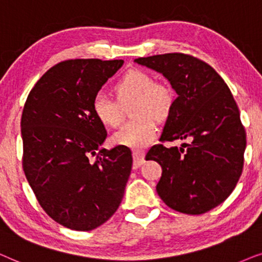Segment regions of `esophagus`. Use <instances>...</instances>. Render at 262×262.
Instances as JSON below:
<instances>
[{"label": "esophagus", "instance_id": "obj_1", "mask_svg": "<svg viewBox=\"0 0 262 262\" xmlns=\"http://www.w3.org/2000/svg\"><path fill=\"white\" fill-rule=\"evenodd\" d=\"M133 159L135 165H141L145 162V153L142 151H133Z\"/></svg>", "mask_w": 262, "mask_h": 262}]
</instances>
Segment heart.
Listing matches in <instances>:
<instances>
[{
  "label": "heart",
  "mask_w": 262,
  "mask_h": 262,
  "mask_svg": "<svg viewBox=\"0 0 262 262\" xmlns=\"http://www.w3.org/2000/svg\"><path fill=\"white\" fill-rule=\"evenodd\" d=\"M121 104L135 100L133 116L120 130L113 134V142L125 147L142 149L152 144L157 135L156 120H165L175 104V93L165 82H156L148 73L129 71L115 86ZM92 110L100 123L117 127L121 123V105L100 91L92 102Z\"/></svg>",
  "instance_id": "obj_1"
}]
</instances>
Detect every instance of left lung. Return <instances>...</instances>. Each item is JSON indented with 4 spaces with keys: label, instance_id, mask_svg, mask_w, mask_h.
I'll use <instances>...</instances> for the list:
<instances>
[{
    "label": "left lung",
    "instance_id": "obj_1",
    "mask_svg": "<svg viewBox=\"0 0 262 262\" xmlns=\"http://www.w3.org/2000/svg\"><path fill=\"white\" fill-rule=\"evenodd\" d=\"M134 62L160 73L177 93L159 141L189 140L180 148L156 145L147 152L146 159L163 170L157 193L182 213L217 207L238 182L247 144L231 91L211 66L193 56L175 52Z\"/></svg>",
    "mask_w": 262,
    "mask_h": 262
}]
</instances>
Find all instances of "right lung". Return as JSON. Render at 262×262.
Here are the masks:
<instances>
[{
	"mask_svg": "<svg viewBox=\"0 0 262 262\" xmlns=\"http://www.w3.org/2000/svg\"><path fill=\"white\" fill-rule=\"evenodd\" d=\"M122 60H68L31 90L21 116L23 166L43 210L66 228L90 231L113 215L132 171L130 149L106 139L92 102ZM91 155H97L95 162Z\"/></svg>",
	"mask_w": 262,
	"mask_h": 262,
	"instance_id": "add662e5",
	"label": "right lung"
}]
</instances>
